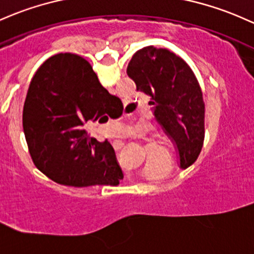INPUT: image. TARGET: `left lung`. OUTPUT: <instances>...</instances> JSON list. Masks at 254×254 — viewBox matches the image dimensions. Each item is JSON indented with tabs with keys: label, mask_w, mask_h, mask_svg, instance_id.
Listing matches in <instances>:
<instances>
[{
	"label": "left lung",
	"mask_w": 254,
	"mask_h": 254,
	"mask_svg": "<svg viewBox=\"0 0 254 254\" xmlns=\"http://www.w3.org/2000/svg\"><path fill=\"white\" fill-rule=\"evenodd\" d=\"M127 75L137 91L151 99L155 119L176 143L181 167H189L200 155L204 139V103L192 70L173 52L149 46L135 52Z\"/></svg>",
	"instance_id": "1"
}]
</instances>
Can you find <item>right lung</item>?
Returning <instances> with one entry per match:
<instances>
[{
    "label": "right lung",
    "mask_w": 254,
    "mask_h": 254,
    "mask_svg": "<svg viewBox=\"0 0 254 254\" xmlns=\"http://www.w3.org/2000/svg\"><path fill=\"white\" fill-rule=\"evenodd\" d=\"M122 109L82 57L59 53L48 58L30 82L23 110L35 166L58 184L117 185L124 173L114 148L108 140L89 138L83 126L120 117Z\"/></svg>",
    "instance_id": "right-lung-1"
}]
</instances>
